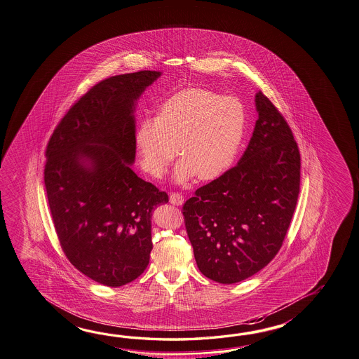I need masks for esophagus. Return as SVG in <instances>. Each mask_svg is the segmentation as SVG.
Listing matches in <instances>:
<instances>
[{"label":"esophagus","mask_w":359,"mask_h":359,"mask_svg":"<svg viewBox=\"0 0 359 359\" xmlns=\"http://www.w3.org/2000/svg\"><path fill=\"white\" fill-rule=\"evenodd\" d=\"M170 203L180 206V205H182L183 201H184V198H183V196L181 195V194H178V192H172L170 195Z\"/></svg>","instance_id":"1"}]
</instances>
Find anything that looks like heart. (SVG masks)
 Listing matches in <instances>:
<instances>
[{"instance_id": "1", "label": "heart", "mask_w": 359, "mask_h": 359, "mask_svg": "<svg viewBox=\"0 0 359 359\" xmlns=\"http://www.w3.org/2000/svg\"><path fill=\"white\" fill-rule=\"evenodd\" d=\"M247 111L239 98L205 88H186L165 98L156 118L137 125L135 143L144 170L163 178L173 158L182 156L175 170L176 182L197 175L210 181L229 170L241 149Z\"/></svg>"}]
</instances>
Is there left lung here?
Masks as SVG:
<instances>
[{
    "instance_id": "left-lung-1",
    "label": "left lung",
    "mask_w": 359,
    "mask_h": 359,
    "mask_svg": "<svg viewBox=\"0 0 359 359\" xmlns=\"http://www.w3.org/2000/svg\"><path fill=\"white\" fill-rule=\"evenodd\" d=\"M258 120L238 164L183 205L197 267L219 283L259 272L285 241L300 192V150L280 111L261 91Z\"/></svg>"
}]
</instances>
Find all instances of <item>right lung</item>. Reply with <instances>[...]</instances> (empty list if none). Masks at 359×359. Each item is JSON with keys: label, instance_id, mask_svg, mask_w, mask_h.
I'll return each mask as SVG.
<instances>
[{"label": "right lung", "instance_id": "right-lung-1", "mask_svg": "<svg viewBox=\"0 0 359 359\" xmlns=\"http://www.w3.org/2000/svg\"><path fill=\"white\" fill-rule=\"evenodd\" d=\"M161 72L98 82L60 120L46 145V197L65 255L101 285L123 286L149 263L151 212L168 195L131 170L137 98Z\"/></svg>", "mask_w": 359, "mask_h": 359}]
</instances>
